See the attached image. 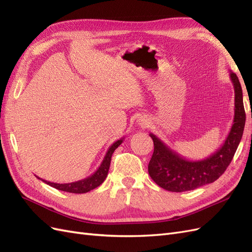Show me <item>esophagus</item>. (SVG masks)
Here are the masks:
<instances>
[{
	"label": "esophagus",
	"instance_id": "obj_1",
	"mask_svg": "<svg viewBox=\"0 0 252 252\" xmlns=\"http://www.w3.org/2000/svg\"><path fill=\"white\" fill-rule=\"evenodd\" d=\"M140 124H141V125H142V126H144V127H145V126H146V125H147V123H146V122H145V121H143V120H142V121H141V123H140Z\"/></svg>",
	"mask_w": 252,
	"mask_h": 252
}]
</instances>
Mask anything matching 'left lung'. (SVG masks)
<instances>
[{
  "label": "left lung",
  "instance_id": "obj_1",
  "mask_svg": "<svg viewBox=\"0 0 252 252\" xmlns=\"http://www.w3.org/2000/svg\"><path fill=\"white\" fill-rule=\"evenodd\" d=\"M230 80L234 88L233 124L224 144L215 154L201 161H190L170 149L154 133L149 134L154 141L155 150L148 172L159 187L172 192L196 189L218 180L231 163L242 139L246 114L240 81L233 72H230Z\"/></svg>",
  "mask_w": 252,
  "mask_h": 252
}]
</instances>
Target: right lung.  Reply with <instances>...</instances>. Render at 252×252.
<instances>
[{
    "instance_id": "1",
    "label": "right lung",
    "mask_w": 252,
    "mask_h": 252,
    "mask_svg": "<svg viewBox=\"0 0 252 252\" xmlns=\"http://www.w3.org/2000/svg\"><path fill=\"white\" fill-rule=\"evenodd\" d=\"M124 141L123 139H120L118 141L114 142L111 146L109 147V149L106 152V155L103 158V161L100 165V167L96 169V171L91 174L90 177L78 181V182H72V183H67V184H58V183H51L48 181H45L42 180L44 183H46L47 185L59 189V190H62V191H66V192H71V193H86L90 190H93L94 188H96L97 186H100L102 183L105 181L106 177H107L108 174V170H109V166H110V161H111V156L114 152L120 145L122 144V142Z\"/></svg>"
}]
</instances>
